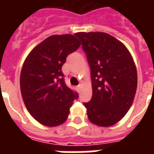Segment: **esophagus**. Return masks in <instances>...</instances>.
Wrapping results in <instances>:
<instances>
[{
	"label": "esophagus",
	"mask_w": 154,
	"mask_h": 154,
	"mask_svg": "<svg viewBox=\"0 0 154 154\" xmlns=\"http://www.w3.org/2000/svg\"><path fill=\"white\" fill-rule=\"evenodd\" d=\"M76 88H77V92H78V93H80V92H81V90H82V85H77V86L76 87Z\"/></svg>",
	"instance_id": "esophagus-1"
}]
</instances>
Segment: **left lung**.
<instances>
[{
    "label": "left lung",
    "mask_w": 154,
    "mask_h": 154,
    "mask_svg": "<svg viewBox=\"0 0 154 154\" xmlns=\"http://www.w3.org/2000/svg\"><path fill=\"white\" fill-rule=\"evenodd\" d=\"M81 40L91 70L93 96L84 103L90 122L112 126L131 107L137 86L134 59L123 43L101 32L75 33Z\"/></svg>",
    "instance_id": "obj_1"
}]
</instances>
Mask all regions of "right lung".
Here are the masks:
<instances>
[{"instance_id":"obj_1","label":"right lung","mask_w":154,"mask_h":154,"mask_svg":"<svg viewBox=\"0 0 154 154\" xmlns=\"http://www.w3.org/2000/svg\"><path fill=\"white\" fill-rule=\"evenodd\" d=\"M81 45L71 34L53 35L37 45L25 59L20 72L21 96L26 109L45 126L63 124L78 94L65 85L61 67Z\"/></svg>"}]
</instances>
